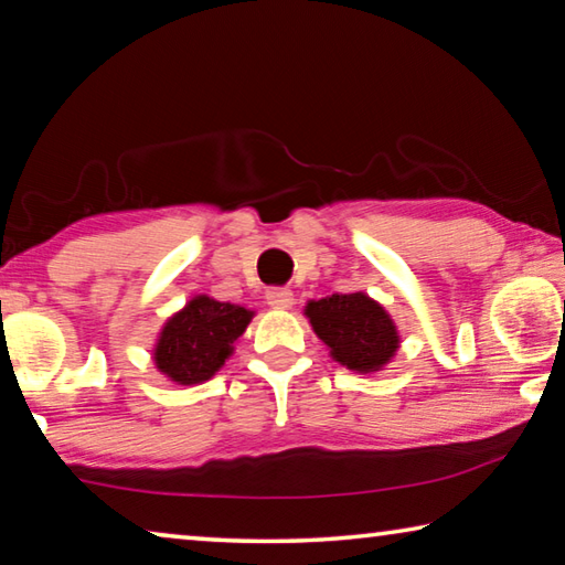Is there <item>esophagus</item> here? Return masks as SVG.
Listing matches in <instances>:
<instances>
[{
	"instance_id": "esophagus-1",
	"label": "esophagus",
	"mask_w": 565,
	"mask_h": 565,
	"mask_svg": "<svg viewBox=\"0 0 565 565\" xmlns=\"http://www.w3.org/2000/svg\"><path fill=\"white\" fill-rule=\"evenodd\" d=\"M266 303L271 306V309H291L294 303V291L291 289H269L266 291Z\"/></svg>"
}]
</instances>
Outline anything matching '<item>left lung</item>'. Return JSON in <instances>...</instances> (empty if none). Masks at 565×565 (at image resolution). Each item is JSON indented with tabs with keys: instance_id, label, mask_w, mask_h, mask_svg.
Here are the masks:
<instances>
[{
	"instance_id": "left-lung-1",
	"label": "left lung",
	"mask_w": 565,
	"mask_h": 565,
	"mask_svg": "<svg viewBox=\"0 0 565 565\" xmlns=\"http://www.w3.org/2000/svg\"><path fill=\"white\" fill-rule=\"evenodd\" d=\"M303 313L331 359L356 374L381 371L401 347L391 313L363 291L311 299L303 306Z\"/></svg>"
}]
</instances>
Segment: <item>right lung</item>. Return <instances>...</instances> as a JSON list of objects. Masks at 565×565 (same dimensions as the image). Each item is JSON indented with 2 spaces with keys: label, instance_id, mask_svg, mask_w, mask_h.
I'll use <instances>...</instances> for the list:
<instances>
[{
  "label": "right lung",
  "instance_id": "1",
  "mask_svg": "<svg viewBox=\"0 0 565 565\" xmlns=\"http://www.w3.org/2000/svg\"><path fill=\"white\" fill-rule=\"evenodd\" d=\"M254 311L199 294L169 317L151 351L154 366L179 386L204 384L234 353Z\"/></svg>",
  "mask_w": 565,
  "mask_h": 565
}]
</instances>
